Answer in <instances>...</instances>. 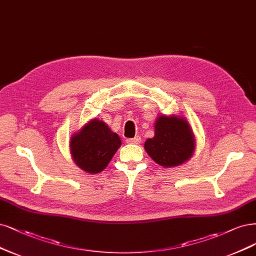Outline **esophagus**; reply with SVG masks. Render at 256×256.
I'll return each instance as SVG.
<instances>
[{"mask_svg":"<svg viewBox=\"0 0 256 256\" xmlns=\"http://www.w3.org/2000/svg\"><path fill=\"white\" fill-rule=\"evenodd\" d=\"M126 142H127L128 144H138V143L140 142V136H134V138H127Z\"/></svg>","mask_w":256,"mask_h":256,"instance_id":"esophagus-1","label":"esophagus"}]
</instances>
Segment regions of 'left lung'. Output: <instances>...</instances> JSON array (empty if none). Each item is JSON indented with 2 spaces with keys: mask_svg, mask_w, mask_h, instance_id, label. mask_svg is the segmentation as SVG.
<instances>
[{
  "mask_svg": "<svg viewBox=\"0 0 256 256\" xmlns=\"http://www.w3.org/2000/svg\"><path fill=\"white\" fill-rule=\"evenodd\" d=\"M154 138L145 142V150L152 160L164 167L177 166L192 156L195 138L188 120L183 118H158Z\"/></svg>",
  "mask_w": 256,
  "mask_h": 256,
  "instance_id": "obj_1",
  "label": "left lung"
}]
</instances>
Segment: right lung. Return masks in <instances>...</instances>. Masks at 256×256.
Returning a JSON list of instances; mask_svg holds the SVG:
<instances>
[{
  "instance_id": "add662e5",
  "label": "right lung",
  "mask_w": 256,
  "mask_h": 256,
  "mask_svg": "<svg viewBox=\"0 0 256 256\" xmlns=\"http://www.w3.org/2000/svg\"><path fill=\"white\" fill-rule=\"evenodd\" d=\"M120 136L112 132L102 120H93L74 134L71 154L75 163L84 172H102L120 146Z\"/></svg>"
}]
</instances>
